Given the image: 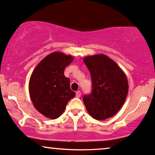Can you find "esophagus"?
<instances>
[{
	"label": "esophagus",
	"instance_id": "34e87169",
	"mask_svg": "<svg viewBox=\"0 0 155 155\" xmlns=\"http://www.w3.org/2000/svg\"><path fill=\"white\" fill-rule=\"evenodd\" d=\"M81 91H78L76 92V97H81Z\"/></svg>",
	"mask_w": 155,
	"mask_h": 155
}]
</instances>
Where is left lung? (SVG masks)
<instances>
[{
	"label": "left lung",
	"instance_id": "left-lung-1",
	"mask_svg": "<svg viewBox=\"0 0 155 155\" xmlns=\"http://www.w3.org/2000/svg\"><path fill=\"white\" fill-rule=\"evenodd\" d=\"M84 62L92 81L91 93L83 97L88 113L97 120L113 117L124 104L128 94L126 75L116 62L104 54L86 56Z\"/></svg>",
	"mask_w": 155,
	"mask_h": 155
}]
</instances>
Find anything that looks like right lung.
<instances>
[{
	"label": "right lung",
	"mask_w": 155,
	"mask_h": 155,
	"mask_svg": "<svg viewBox=\"0 0 155 155\" xmlns=\"http://www.w3.org/2000/svg\"><path fill=\"white\" fill-rule=\"evenodd\" d=\"M74 60L70 55L55 51L41 61L31 74L29 94L34 107L44 116L57 119L75 96L64 69Z\"/></svg>",
	"instance_id": "add662e5"
}]
</instances>
